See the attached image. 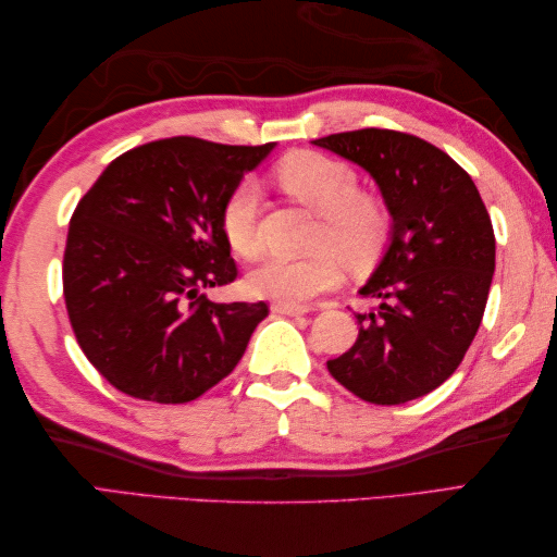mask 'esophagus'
Listing matches in <instances>:
<instances>
[{"mask_svg": "<svg viewBox=\"0 0 557 557\" xmlns=\"http://www.w3.org/2000/svg\"><path fill=\"white\" fill-rule=\"evenodd\" d=\"M272 313H280V315H304L309 313V306H292V304H272L270 306Z\"/></svg>", "mask_w": 557, "mask_h": 557, "instance_id": "obj_1", "label": "esophagus"}]
</instances>
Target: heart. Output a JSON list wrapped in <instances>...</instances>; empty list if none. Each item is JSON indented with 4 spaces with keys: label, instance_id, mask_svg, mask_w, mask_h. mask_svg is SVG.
Listing matches in <instances>:
<instances>
[{
    "label": "heart",
    "instance_id": "1",
    "mask_svg": "<svg viewBox=\"0 0 557 557\" xmlns=\"http://www.w3.org/2000/svg\"><path fill=\"white\" fill-rule=\"evenodd\" d=\"M272 180L280 191L318 212L315 246L321 251L306 258L268 256L248 272V287L258 297L277 304L306 306L342 282V255L351 268H366L383 253L393 232V212L369 188H359L351 164L325 152L299 150L282 158ZM258 191L253 184H236L220 210V230L230 248L253 258L260 248ZM333 247L341 255L329 251Z\"/></svg>",
    "mask_w": 557,
    "mask_h": 557
}]
</instances>
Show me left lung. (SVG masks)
I'll return each mask as SVG.
<instances>
[{
    "label": "left lung",
    "mask_w": 557,
    "mask_h": 557,
    "mask_svg": "<svg viewBox=\"0 0 557 557\" xmlns=\"http://www.w3.org/2000/svg\"><path fill=\"white\" fill-rule=\"evenodd\" d=\"M361 164L393 212V242L361 297L359 337L327 361L351 395L405 405L443 385L476 337L495 270V234L479 188L429 140L393 128L315 138Z\"/></svg>",
    "instance_id": "left-lung-1"
}]
</instances>
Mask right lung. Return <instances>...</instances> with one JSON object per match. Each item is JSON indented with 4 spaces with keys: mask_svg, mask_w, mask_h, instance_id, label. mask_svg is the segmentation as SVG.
Returning <instances> with one entry per match:
<instances>
[{
    "mask_svg": "<svg viewBox=\"0 0 557 557\" xmlns=\"http://www.w3.org/2000/svg\"><path fill=\"white\" fill-rule=\"evenodd\" d=\"M275 144L174 136L112 160L71 215L64 301L78 347L120 393L184 405L227 377L268 304H215L236 280L224 198Z\"/></svg>",
    "mask_w": 557,
    "mask_h": 557,
    "instance_id": "right-lung-1",
    "label": "right lung"
}]
</instances>
